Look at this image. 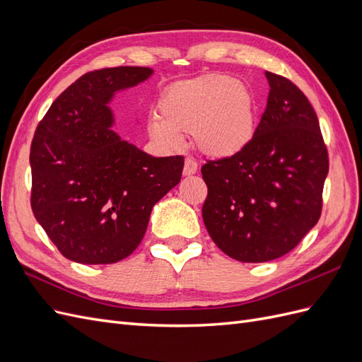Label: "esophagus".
I'll return each instance as SVG.
<instances>
[{"label":"esophagus","mask_w":362,"mask_h":362,"mask_svg":"<svg viewBox=\"0 0 362 362\" xmlns=\"http://www.w3.org/2000/svg\"><path fill=\"white\" fill-rule=\"evenodd\" d=\"M196 170H198V163H196L193 158H185L184 170H182V173L185 175V177H190V175H194Z\"/></svg>","instance_id":"obj_1"}]
</instances>
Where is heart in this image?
<instances>
[{
    "instance_id": "1",
    "label": "heart",
    "mask_w": 362,
    "mask_h": 362,
    "mask_svg": "<svg viewBox=\"0 0 362 362\" xmlns=\"http://www.w3.org/2000/svg\"><path fill=\"white\" fill-rule=\"evenodd\" d=\"M255 101L249 87L223 74L173 83L158 101V116L148 119L151 137L168 148H180L192 131L205 154L231 157L254 139Z\"/></svg>"
}]
</instances>
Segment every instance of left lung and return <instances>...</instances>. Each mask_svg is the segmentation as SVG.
Masks as SVG:
<instances>
[{"mask_svg":"<svg viewBox=\"0 0 362 362\" xmlns=\"http://www.w3.org/2000/svg\"><path fill=\"white\" fill-rule=\"evenodd\" d=\"M270 92L250 144L206 161L202 218L213 242L242 262L288 254L319 222L329 160L319 119L303 92L266 72Z\"/></svg>","mask_w":362,"mask_h":362,"instance_id":"obj_1","label":"left lung"}]
</instances>
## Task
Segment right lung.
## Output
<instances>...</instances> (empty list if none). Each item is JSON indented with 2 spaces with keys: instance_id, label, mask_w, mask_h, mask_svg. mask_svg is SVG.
<instances>
[{
  "instance_id": "obj_1",
  "label": "right lung",
  "mask_w": 362,
  "mask_h": 362,
  "mask_svg": "<svg viewBox=\"0 0 362 362\" xmlns=\"http://www.w3.org/2000/svg\"><path fill=\"white\" fill-rule=\"evenodd\" d=\"M119 66L87 72L39 122L30 149L31 210L60 254L112 264L134 252L149 216L181 180L184 157H152L112 129L116 92L152 75Z\"/></svg>"
}]
</instances>
